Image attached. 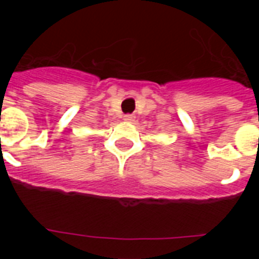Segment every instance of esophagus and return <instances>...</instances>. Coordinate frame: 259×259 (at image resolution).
<instances>
[{"label": "esophagus", "instance_id": "esophagus-1", "mask_svg": "<svg viewBox=\"0 0 259 259\" xmlns=\"http://www.w3.org/2000/svg\"><path fill=\"white\" fill-rule=\"evenodd\" d=\"M123 119H124L125 122H134V120H135V116L132 115V114H127V115L123 116Z\"/></svg>", "mask_w": 259, "mask_h": 259}]
</instances>
